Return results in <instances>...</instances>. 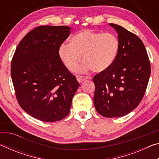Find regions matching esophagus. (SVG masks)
Segmentation results:
<instances>
[{
    "label": "esophagus",
    "instance_id": "1",
    "mask_svg": "<svg viewBox=\"0 0 159 159\" xmlns=\"http://www.w3.org/2000/svg\"><path fill=\"white\" fill-rule=\"evenodd\" d=\"M88 79H90V78H88L87 76H76V79L78 80V82L79 83H82L83 81H84V80H87Z\"/></svg>",
    "mask_w": 159,
    "mask_h": 159
}]
</instances>
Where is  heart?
Instances as JSON below:
<instances>
[{
  "instance_id": "b5f03b06",
  "label": "heart",
  "mask_w": 159,
  "mask_h": 159,
  "mask_svg": "<svg viewBox=\"0 0 159 159\" xmlns=\"http://www.w3.org/2000/svg\"><path fill=\"white\" fill-rule=\"evenodd\" d=\"M119 46V41L114 34L83 29L71 37V42L60 45L59 56L64 66L74 71L79 66L83 55L84 61L79 71L92 69L96 73H101L114 64Z\"/></svg>"
}]
</instances>
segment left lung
I'll list each match as a JSON object with an SVG mask.
<instances>
[{
	"instance_id": "obj_1",
	"label": "left lung",
	"mask_w": 159,
	"mask_h": 159,
	"mask_svg": "<svg viewBox=\"0 0 159 159\" xmlns=\"http://www.w3.org/2000/svg\"><path fill=\"white\" fill-rule=\"evenodd\" d=\"M118 34L119 51L114 64L93 78L94 104L104 117H121L139 105L149 82L151 66L143 43L121 26L109 24Z\"/></svg>"
}]
</instances>
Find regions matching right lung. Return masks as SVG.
<instances>
[{"label":"right lung","mask_w":159,"mask_h":159,"mask_svg":"<svg viewBox=\"0 0 159 159\" xmlns=\"http://www.w3.org/2000/svg\"><path fill=\"white\" fill-rule=\"evenodd\" d=\"M70 30L66 26L35 28L18 44L12 60L11 77L19 104L41 121L65 118L80 85L59 56V48Z\"/></svg>","instance_id":"obj_1"}]
</instances>
